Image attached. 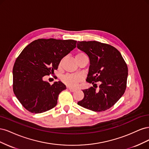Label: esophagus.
<instances>
[{
    "label": "esophagus",
    "mask_w": 149,
    "mask_h": 149,
    "mask_svg": "<svg viewBox=\"0 0 149 149\" xmlns=\"http://www.w3.org/2000/svg\"><path fill=\"white\" fill-rule=\"evenodd\" d=\"M68 89L70 90V91L71 92H74V91H75V89H73V88H68Z\"/></svg>",
    "instance_id": "obj_1"
}]
</instances>
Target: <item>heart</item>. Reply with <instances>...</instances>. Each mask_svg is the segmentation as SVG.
I'll return each instance as SVG.
<instances>
[{
	"mask_svg": "<svg viewBox=\"0 0 149 149\" xmlns=\"http://www.w3.org/2000/svg\"><path fill=\"white\" fill-rule=\"evenodd\" d=\"M84 55V53L80 52L76 55V57ZM61 64V63H60ZM62 81L68 86L71 88H75L78 83L81 81V77L78 74H68L63 76L61 78Z\"/></svg>",
	"mask_w": 149,
	"mask_h": 149,
	"instance_id": "heart-1",
	"label": "heart"
}]
</instances>
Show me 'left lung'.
I'll use <instances>...</instances> for the list:
<instances>
[{
  "instance_id": "left-lung-1",
  "label": "left lung",
  "mask_w": 149,
  "mask_h": 149,
  "mask_svg": "<svg viewBox=\"0 0 149 149\" xmlns=\"http://www.w3.org/2000/svg\"><path fill=\"white\" fill-rule=\"evenodd\" d=\"M77 47L89 58L86 81L93 84L83 90L84 98L78 104L95 112L109 109L126 89L128 68L124 58L114 47L96 41L78 42ZM98 81L100 85L96 89Z\"/></svg>"
}]
</instances>
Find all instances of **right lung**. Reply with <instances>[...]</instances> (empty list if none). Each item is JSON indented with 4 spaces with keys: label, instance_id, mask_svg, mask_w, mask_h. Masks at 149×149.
<instances>
[{
    "label": "right lung",
    "instance_id": "obj_1",
    "mask_svg": "<svg viewBox=\"0 0 149 149\" xmlns=\"http://www.w3.org/2000/svg\"><path fill=\"white\" fill-rule=\"evenodd\" d=\"M76 40L38 39L26 46L13 68V90L18 100L32 113H42L57 104L66 86L61 81L51 85L45 76L57 70L60 61L76 47Z\"/></svg>",
    "mask_w": 149,
    "mask_h": 149
}]
</instances>
